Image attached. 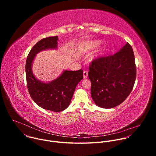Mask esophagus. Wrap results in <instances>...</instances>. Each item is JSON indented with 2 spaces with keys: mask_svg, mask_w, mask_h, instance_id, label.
Returning <instances> with one entry per match:
<instances>
[{
  "mask_svg": "<svg viewBox=\"0 0 156 156\" xmlns=\"http://www.w3.org/2000/svg\"><path fill=\"white\" fill-rule=\"evenodd\" d=\"M88 76V73L87 71H84L83 72V78H86Z\"/></svg>",
  "mask_w": 156,
  "mask_h": 156,
  "instance_id": "esophagus-1",
  "label": "esophagus"
}]
</instances>
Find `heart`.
I'll use <instances>...</instances> for the list:
<instances>
[{"label":"heart","instance_id":"b5f03b06","mask_svg":"<svg viewBox=\"0 0 156 156\" xmlns=\"http://www.w3.org/2000/svg\"><path fill=\"white\" fill-rule=\"evenodd\" d=\"M102 42L101 41L96 40V41H90L83 42L81 46V49L83 51H89L93 50L98 48L101 46Z\"/></svg>","mask_w":156,"mask_h":156}]
</instances>
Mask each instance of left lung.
<instances>
[{
	"label": "left lung",
	"instance_id": "obj_1",
	"mask_svg": "<svg viewBox=\"0 0 156 156\" xmlns=\"http://www.w3.org/2000/svg\"><path fill=\"white\" fill-rule=\"evenodd\" d=\"M89 69L91 97L98 106L115 107L131 93L136 68L134 53L128 42L114 55L93 60Z\"/></svg>",
	"mask_w": 156,
	"mask_h": 156
}]
</instances>
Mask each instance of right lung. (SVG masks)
<instances>
[{
	"label": "right lung",
	"mask_w": 156,
	"mask_h": 156,
	"mask_svg": "<svg viewBox=\"0 0 156 156\" xmlns=\"http://www.w3.org/2000/svg\"><path fill=\"white\" fill-rule=\"evenodd\" d=\"M58 36L44 38L30 51L26 62V77L29 93L39 106L53 112H61L69 107L78 83L83 78V70H64L55 80L44 83L32 72V63L36 55L47 49H57Z\"/></svg>",
	"instance_id": "right-lung-1"
}]
</instances>
